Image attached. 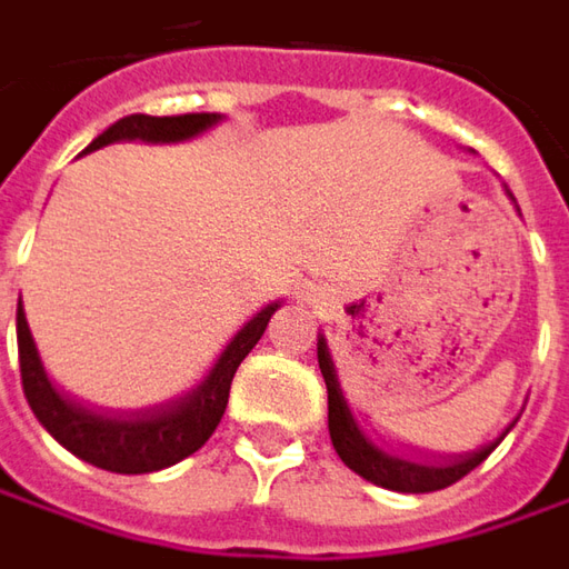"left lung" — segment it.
<instances>
[{"mask_svg": "<svg viewBox=\"0 0 569 569\" xmlns=\"http://www.w3.org/2000/svg\"><path fill=\"white\" fill-rule=\"evenodd\" d=\"M510 194V191H507ZM513 198V194H510ZM519 210V207H517ZM318 365H321L323 383H327V428H330V441L333 450L340 453V460L359 472L365 481L381 485L390 491H406V495H428V491H441L447 485L460 481L462 476H469L476 466L488 460V453L498 447L507 431L491 443H485L472 453H457V457H428V453H397V450H383L378 443H371L365 438V431L359 428L356 416L349 412V402L343 397V387L337 378V368L330 359L327 340L318 337Z\"/></svg>", "mask_w": 569, "mask_h": 569, "instance_id": "8db88e82", "label": "left lung"}]
</instances>
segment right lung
<instances>
[{
  "label": "right lung",
  "mask_w": 569,
  "mask_h": 569,
  "mask_svg": "<svg viewBox=\"0 0 569 569\" xmlns=\"http://www.w3.org/2000/svg\"><path fill=\"white\" fill-rule=\"evenodd\" d=\"M220 122V112H186V116H144L134 112L109 126L103 134H97L84 153L107 148L112 141H150V144H172L188 141L201 134L210 126ZM280 302L261 308L251 321L226 343L220 359L207 371L201 383H194L186 397L160 402L144 412L131 416H100L93 409H84L69 397H62L43 371L40 352L30 337L28 318L18 299V362H21V387L28 397L37 421L50 431L56 441L71 450L78 460L90 462L97 469L119 472V476H141L176 466L179 460L201 450L207 438L217 431L223 419L229 387L236 378V368L242 365L254 343L264 337L270 315Z\"/></svg>",
  "instance_id": "obj_1"
}]
</instances>
